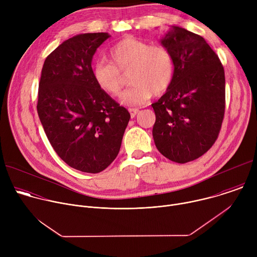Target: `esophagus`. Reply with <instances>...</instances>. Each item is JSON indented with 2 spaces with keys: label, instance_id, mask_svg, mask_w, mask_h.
<instances>
[{
  "label": "esophagus",
  "instance_id": "1",
  "mask_svg": "<svg viewBox=\"0 0 257 257\" xmlns=\"http://www.w3.org/2000/svg\"><path fill=\"white\" fill-rule=\"evenodd\" d=\"M129 112H130L131 118H134L136 116V114L139 112V109L136 107H132V108H129Z\"/></svg>",
  "mask_w": 257,
  "mask_h": 257
}]
</instances>
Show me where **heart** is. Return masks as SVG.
<instances>
[{"instance_id": "obj_1", "label": "heart", "mask_w": 257, "mask_h": 257, "mask_svg": "<svg viewBox=\"0 0 257 257\" xmlns=\"http://www.w3.org/2000/svg\"><path fill=\"white\" fill-rule=\"evenodd\" d=\"M108 58L111 63L98 60L93 64V79L102 91L120 96L125 86L123 74L130 72L132 86L123 96L128 105L143 104L153 94L165 93L173 81L175 61L165 46L126 36L109 49Z\"/></svg>"}]
</instances>
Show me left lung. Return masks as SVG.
<instances>
[{"label": "left lung", "mask_w": 257, "mask_h": 257, "mask_svg": "<svg viewBox=\"0 0 257 257\" xmlns=\"http://www.w3.org/2000/svg\"><path fill=\"white\" fill-rule=\"evenodd\" d=\"M175 61L167 92L152 104L153 136L159 152L185 164L204 155L219 134L225 116L224 67L200 35L174 26L162 41Z\"/></svg>", "instance_id": "1"}]
</instances>
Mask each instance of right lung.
Segmentation results:
<instances>
[{
	"mask_svg": "<svg viewBox=\"0 0 257 257\" xmlns=\"http://www.w3.org/2000/svg\"><path fill=\"white\" fill-rule=\"evenodd\" d=\"M105 32L65 41L46 59L39 84L38 114L57 155L84 173L103 171L117 158L130 120L95 83L91 61Z\"/></svg>",
	"mask_w": 257,
	"mask_h": 257,
	"instance_id": "obj_1",
	"label": "right lung"
}]
</instances>
